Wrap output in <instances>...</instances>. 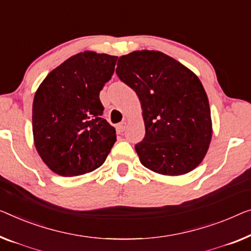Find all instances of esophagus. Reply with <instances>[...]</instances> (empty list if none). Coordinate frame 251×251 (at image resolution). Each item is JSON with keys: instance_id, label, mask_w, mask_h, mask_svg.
Wrapping results in <instances>:
<instances>
[{"instance_id": "1", "label": "esophagus", "mask_w": 251, "mask_h": 251, "mask_svg": "<svg viewBox=\"0 0 251 251\" xmlns=\"http://www.w3.org/2000/svg\"><path fill=\"white\" fill-rule=\"evenodd\" d=\"M125 126H126V124H125L124 122H123V123H119V124L116 125V130H117V133H118V134H122L123 132H124Z\"/></svg>"}]
</instances>
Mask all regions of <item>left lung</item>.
<instances>
[{
    "instance_id": "left-lung-1",
    "label": "left lung",
    "mask_w": 251,
    "mask_h": 251,
    "mask_svg": "<svg viewBox=\"0 0 251 251\" xmlns=\"http://www.w3.org/2000/svg\"><path fill=\"white\" fill-rule=\"evenodd\" d=\"M116 74L141 101L145 136L135 145L141 163L167 176L195 169L212 138L211 110L200 78L155 50L122 56Z\"/></svg>"
}]
</instances>
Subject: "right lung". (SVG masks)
Masks as SVG:
<instances>
[{"label":"right lung","mask_w":251,"mask_h":251,"mask_svg":"<svg viewBox=\"0 0 251 251\" xmlns=\"http://www.w3.org/2000/svg\"><path fill=\"white\" fill-rule=\"evenodd\" d=\"M117 56L78 53L48 74L32 104V132L43 161L54 173L74 177L96 170L116 142L101 117L99 93L113 76Z\"/></svg>","instance_id":"1"}]
</instances>
